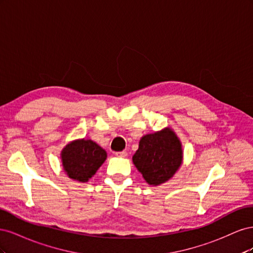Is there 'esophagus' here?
I'll return each mask as SVG.
<instances>
[{
	"label": "esophagus",
	"instance_id": "34e87169",
	"mask_svg": "<svg viewBox=\"0 0 253 253\" xmlns=\"http://www.w3.org/2000/svg\"><path fill=\"white\" fill-rule=\"evenodd\" d=\"M115 155L119 156V157H126L127 156V153L126 151H121V152H116V153H115Z\"/></svg>",
	"mask_w": 253,
	"mask_h": 253
}]
</instances>
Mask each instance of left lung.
Returning a JSON list of instances; mask_svg holds the SVG:
<instances>
[{
	"mask_svg": "<svg viewBox=\"0 0 253 253\" xmlns=\"http://www.w3.org/2000/svg\"><path fill=\"white\" fill-rule=\"evenodd\" d=\"M182 162L181 144L173 131L165 128L143 136L133 163L148 183L153 186L169 180Z\"/></svg>",
	"mask_w": 253,
	"mask_h": 253,
	"instance_id": "left-lung-1",
	"label": "left lung"
}]
</instances>
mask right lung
<instances>
[{"label":"right lung","instance_id":"obj_1","mask_svg":"<svg viewBox=\"0 0 253 253\" xmlns=\"http://www.w3.org/2000/svg\"><path fill=\"white\" fill-rule=\"evenodd\" d=\"M106 159V152L91 140H76L62 151V165L71 178L87 181Z\"/></svg>","mask_w":253,"mask_h":253}]
</instances>
